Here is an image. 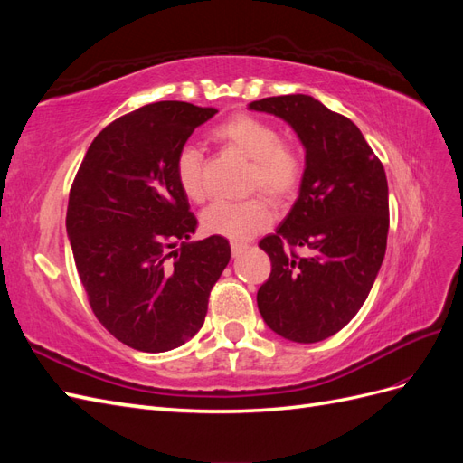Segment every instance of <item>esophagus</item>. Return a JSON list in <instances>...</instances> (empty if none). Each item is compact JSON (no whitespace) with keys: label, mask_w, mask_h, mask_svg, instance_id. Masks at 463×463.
<instances>
[{"label":"esophagus","mask_w":463,"mask_h":463,"mask_svg":"<svg viewBox=\"0 0 463 463\" xmlns=\"http://www.w3.org/2000/svg\"><path fill=\"white\" fill-rule=\"evenodd\" d=\"M247 247H249L247 243H241V241H232V255H233V257H240Z\"/></svg>","instance_id":"esophagus-1"}]
</instances>
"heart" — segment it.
I'll list each match as a JSON object with an SVG mask.
<instances>
[{"mask_svg":"<svg viewBox=\"0 0 463 463\" xmlns=\"http://www.w3.org/2000/svg\"><path fill=\"white\" fill-rule=\"evenodd\" d=\"M214 141L233 148L250 160L247 189L262 191L274 203H284L298 193L305 175L303 152L282 141L272 123L255 116H235L213 131ZM204 160L194 145H184L175 156V175L181 189L193 201L204 197ZM272 220L270 206L262 194L247 201H218L203 213V228L213 235L243 241L262 232Z\"/></svg>","mask_w":463,"mask_h":463,"instance_id":"1","label":"heart"}]
</instances>
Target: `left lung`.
<instances>
[{"instance_id":"1","label":"left lung","mask_w":463,"mask_h":463,"mask_svg":"<svg viewBox=\"0 0 463 463\" xmlns=\"http://www.w3.org/2000/svg\"><path fill=\"white\" fill-rule=\"evenodd\" d=\"M288 121L305 146L299 197L259 247L272 270L259 311L276 334L315 344L340 332L365 303L386 253L388 184L357 125L307 94L250 102Z\"/></svg>"}]
</instances>
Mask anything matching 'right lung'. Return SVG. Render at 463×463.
I'll return each mask as SVG.
<instances>
[{"mask_svg": "<svg viewBox=\"0 0 463 463\" xmlns=\"http://www.w3.org/2000/svg\"><path fill=\"white\" fill-rule=\"evenodd\" d=\"M214 108L154 102L96 135L69 191L67 235L100 325L121 344L160 354L203 326L226 269V237L189 241L197 218L175 156Z\"/></svg>", "mask_w": 463, "mask_h": 463, "instance_id": "1", "label": "right lung"}]
</instances>
